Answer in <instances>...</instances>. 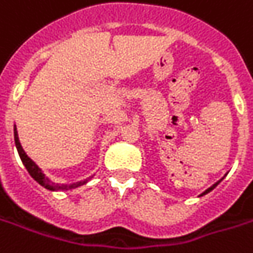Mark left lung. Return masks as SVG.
Returning <instances> with one entry per match:
<instances>
[{"mask_svg":"<svg viewBox=\"0 0 253 253\" xmlns=\"http://www.w3.org/2000/svg\"><path fill=\"white\" fill-rule=\"evenodd\" d=\"M220 182H221V180H218V182H217V183H214L213 186H211V187H209V189H207V190H206V192H203V193H202V196H203V195H206V193H209V192H210V190H213L214 187L217 186V185H218V183H220Z\"/></svg>","mask_w":253,"mask_h":253,"instance_id":"8db88e82","label":"left lung"}]
</instances>
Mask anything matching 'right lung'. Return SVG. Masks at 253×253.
I'll return each instance as SVG.
<instances>
[{
	"label": "right lung",
	"instance_id": "right-lung-1",
	"mask_svg": "<svg viewBox=\"0 0 253 253\" xmlns=\"http://www.w3.org/2000/svg\"><path fill=\"white\" fill-rule=\"evenodd\" d=\"M13 138H15V145H16V150H18V154H19V157H21V160H22L23 165H25V168L28 169V172L31 173V176L39 185H42L43 187H46L48 190H53V192H57V190H70V189H75V187H80L85 185L88 180L91 178L85 179V180H81V182H77V183H71V185H58V183H54V182H51L50 179L42 172L39 167L35 164V162L32 161L31 158L26 155V153L23 151L22 145H21V141H19V137H18V131H16V126H13Z\"/></svg>",
	"mask_w": 253,
	"mask_h": 253
}]
</instances>
